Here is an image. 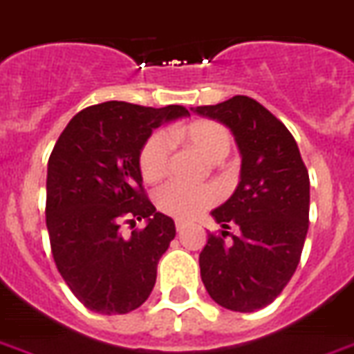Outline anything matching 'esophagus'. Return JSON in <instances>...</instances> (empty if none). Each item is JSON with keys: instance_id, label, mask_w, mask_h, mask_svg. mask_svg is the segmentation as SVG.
I'll return each mask as SVG.
<instances>
[{"instance_id": "obj_1", "label": "esophagus", "mask_w": 354, "mask_h": 354, "mask_svg": "<svg viewBox=\"0 0 354 354\" xmlns=\"http://www.w3.org/2000/svg\"><path fill=\"white\" fill-rule=\"evenodd\" d=\"M174 225H176L178 232H182L183 229H185V222H182V220H176V223H174Z\"/></svg>"}]
</instances>
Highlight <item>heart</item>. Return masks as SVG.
Masks as SVG:
<instances>
[{
	"label": "heart",
	"instance_id": "obj_1",
	"mask_svg": "<svg viewBox=\"0 0 354 354\" xmlns=\"http://www.w3.org/2000/svg\"><path fill=\"white\" fill-rule=\"evenodd\" d=\"M171 138L192 149L209 163H220L231 152V131L216 120H192V122L172 129ZM169 140L165 134L156 132L147 138L138 154V169L147 183L162 182L169 169ZM216 202V191L211 187L185 189L180 185H165L156 192L154 203L158 211L176 220H191Z\"/></svg>",
	"mask_w": 354,
	"mask_h": 354
}]
</instances>
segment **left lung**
Here are the masks:
<instances>
[{
	"mask_svg": "<svg viewBox=\"0 0 354 354\" xmlns=\"http://www.w3.org/2000/svg\"><path fill=\"white\" fill-rule=\"evenodd\" d=\"M192 111L231 129L242 154L240 183L211 212L223 229L200 252L207 292L218 306L252 313L283 291L298 267L309 229V172L295 138L277 116L249 96Z\"/></svg>",
	"mask_w": 354,
	"mask_h": 354,
	"instance_id": "8db88e82",
	"label": "left lung"
}]
</instances>
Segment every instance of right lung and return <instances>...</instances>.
<instances>
[{
    "instance_id": "1",
    "label": "right lung",
    "mask_w": 354,
    "mask_h": 354,
    "mask_svg": "<svg viewBox=\"0 0 354 354\" xmlns=\"http://www.w3.org/2000/svg\"><path fill=\"white\" fill-rule=\"evenodd\" d=\"M182 116H189L182 105L105 102L77 112L57 138L47 167L50 249L68 289L91 311H134L156 283L176 227L145 194L138 154L154 129ZM123 219L148 225L123 237Z\"/></svg>"
}]
</instances>
